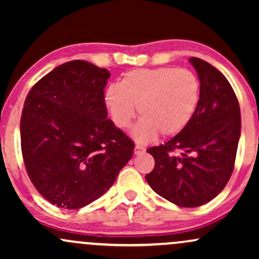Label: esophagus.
Instances as JSON below:
<instances>
[{
    "mask_svg": "<svg viewBox=\"0 0 259 259\" xmlns=\"http://www.w3.org/2000/svg\"><path fill=\"white\" fill-rule=\"evenodd\" d=\"M144 152H145V148L144 147H140V146H138V145H136L135 150H134V153H135V154H141V153H144Z\"/></svg>",
    "mask_w": 259,
    "mask_h": 259,
    "instance_id": "1",
    "label": "esophagus"
}]
</instances>
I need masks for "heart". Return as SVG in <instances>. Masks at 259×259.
I'll list each match as a JSON object with an SVG mask.
<instances>
[{"mask_svg": "<svg viewBox=\"0 0 259 259\" xmlns=\"http://www.w3.org/2000/svg\"><path fill=\"white\" fill-rule=\"evenodd\" d=\"M201 96L200 80L189 69L141 68L124 74L119 84L107 88L105 103L113 123L120 129L132 125L138 107L141 119L133 130L140 144L185 129Z\"/></svg>", "mask_w": 259, "mask_h": 259, "instance_id": "obj_1", "label": "heart"}]
</instances>
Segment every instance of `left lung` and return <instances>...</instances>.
<instances>
[{
    "label": "left lung",
    "instance_id": "8db88e82",
    "mask_svg": "<svg viewBox=\"0 0 259 259\" xmlns=\"http://www.w3.org/2000/svg\"><path fill=\"white\" fill-rule=\"evenodd\" d=\"M190 63L201 85L197 109L177 136L148 148L154 168L146 180L163 198L192 208L213 200L230 179L241 135V113L233 88L217 68L196 57Z\"/></svg>",
    "mask_w": 259,
    "mask_h": 259
}]
</instances>
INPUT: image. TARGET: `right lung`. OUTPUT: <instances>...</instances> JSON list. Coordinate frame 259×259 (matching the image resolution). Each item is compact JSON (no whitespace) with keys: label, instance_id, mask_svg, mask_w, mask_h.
<instances>
[{"label":"right lung","instance_id":"obj_1","mask_svg":"<svg viewBox=\"0 0 259 259\" xmlns=\"http://www.w3.org/2000/svg\"><path fill=\"white\" fill-rule=\"evenodd\" d=\"M109 76L76 59L46 74L26 96L23 159L37 191L57 207L78 209L97 200L134 153V142L107 119Z\"/></svg>","mask_w":259,"mask_h":259}]
</instances>
